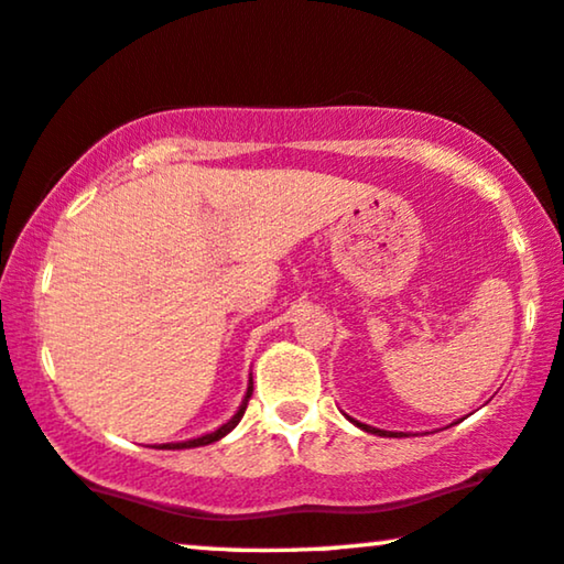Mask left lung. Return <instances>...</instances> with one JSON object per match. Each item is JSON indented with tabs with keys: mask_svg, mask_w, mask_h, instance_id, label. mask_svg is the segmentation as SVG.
<instances>
[{
	"mask_svg": "<svg viewBox=\"0 0 564 564\" xmlns=\"http://www.w3.org/2000/svg\"><path fill=\"white\" fill-rule=\"evenodd\" d=\"M350 420L352 425L356 427H360V431H366V433H373V435H381V438H404V435L408 433H394V431H381V427H373V425H366V423H358L356 417H350V415H345Z\"/></svg>",
	"mask_w": 564,
	"mask_h": 564,
	"instance_id": "8db88e82",
	"label": "left lung"
}]
</instances>
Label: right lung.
<instances>
[{
    "label": "right lung",
    "mask_w": 564,
    "mask_h": 564,
    "mask_svg": "<svg viewBox=\"0 0 564 564\" xmlns=\"http://www.w3.org/2000/svg\"><path fill=\"white\" fill-rule=\"evenodd\" d=\"M250 397H252V377H250V384H247V392H245V400H242V404H239V410L235 412V415H231L227 423L224 425H219L216 427V431H212V433H206V435H198V438H191V441H180V444H160L156 448H198V446H208V444H216V441L219 438H224V435L227 433H231L237 427V423L239 420H242V415H245V410H247V402H250Z\"/></svg>",
    "instance_id": "add662e5"
}]
</instances>
